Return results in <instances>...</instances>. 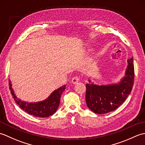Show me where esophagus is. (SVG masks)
Instances as JSON below:
<instances>
[{
	"mask_svg": "<svg viewBox=\"0 0 145 145\" xmlns=\"http://www.w3.org/2000/svg\"><path fill=\"white\" fill-rule=\"evenodd\" d=\"M80 80V76H74L72 80V83L73 84H76V83H78Z\"/></svg>",
	"mask_w": 145,
	"mask_h": 145,
	"instance_id": "34e87169",
	"label": "esophagus"
}]
</instances>
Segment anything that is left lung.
Listing matches in <instances>:
<instances>
[{
  "label": "left lung",
  "instance_id": "obj_1",
  "mask_svg": "<svg viewBox=\"0 0 145 145\" xmlns=\"http://www.w3.org/2000/svg\"><path fill=\"white\" fill-rule=\"evenodd\" d=\"M127 61L125 75L118 84L98 85L89 80L90 83L86 84V103L95 113L105 114L114 111L130 94L135 78L133 57Z\"/></svg>",
  "mask_w": 145,
  "mask_h": 145
}]
</instances>
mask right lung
Wrapping results in <instances>:
<instances>
[{
	"instance_id": "1",
	"label": "right lung",
	"mask_w": 145,
	"mask_h": 145,
	"mask_svg": "<svg viewBox=\"0 0 145 145\" xmlns=\"http://www.w3.org/2000/svg\"><path fill=\"white\" fill-rule=\"evenodd\" d=\"M9 89L15 102L22 109L27 113L37 117H48L56 112L60 102V97L62 92L65 90L66 87L64 85L52 92L47 99L36 103H29L22 101L17 97L12 88L11 82L9 80Z\"/></svg>"
}]
</instances>
